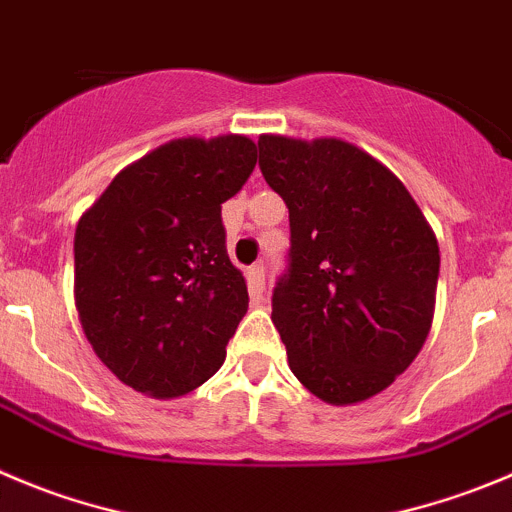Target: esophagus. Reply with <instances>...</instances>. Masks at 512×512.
<instances>
[{"instance_id":"34e87169","label":"esophagus","mask_w":512,"mask_h":512,"mask_svg":"<svg viewBox=\"0 0 512 512\" xmlns=\"http://www.w3.org/2000/svg\"><path fill=\"white\" fill-rule=\"evenodd\" d=\"M246 279H248V289H251L253 299H261L264 294V286H266V271L264 266L256 264L246 271Z\"/></svg>"}]
</instances>
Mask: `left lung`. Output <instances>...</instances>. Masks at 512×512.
Masks as SVG:
<instances>
[{
  "instance_id": "left-lung-1",
  "label": "left lung",
  "mask_w": 512,
  "mask_h": 512,
  "mask_svg": "<svg viewBox=\"0 0 512 512\" xmlns=\"http://www.w3.org/2000/svg\"><path fill=\"white\" fill-rule=\"evenodd\" d=\"M259 165L289 208V271L271 321L294 377L329 405L387 389L435 316L440 248L402 180L339 138L261 135Z\"/></svg>"
}]
</instances>
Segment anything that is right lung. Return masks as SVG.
Masks as SVG:
<instances>
[{"instance_id":"obj_1","label":"right lung","mask_w":512,"mask_h":512,"mask_svg":"<svg viewBox=\"0 0 512 512\" xmlns=\"http://www.w3.org/2000/svg\"><path fill=\"white\" fill-rule=\"evenodd\" d=\"M246 135L178 138L120 170L75 231V306L123 384L175 399L221 369L248 309L221 203L253 173Z\"/></svg>"}]
</instances>
